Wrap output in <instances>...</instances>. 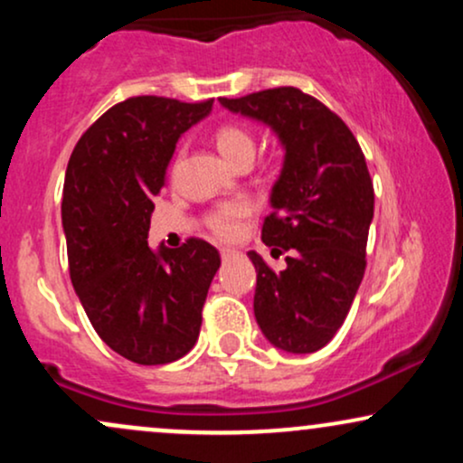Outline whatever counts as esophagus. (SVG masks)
Returning a JSON list of instances; mask_svg holds the SVG:
<instances>
[{"label":"esophagus","instance_id":"esophagus-1","mask_svg":"<svg viewBox=\"0 0 463 463\" xmlns=\"http://www.w3.org/2000/svg\"><path fill=\"white\" fill-rule=\"evenodd\" d=\"M235 250H231V248H222V261H228V259H232L235 257Z\"/></svg>","mask_w":463,"mask_h":463}]
</instances>
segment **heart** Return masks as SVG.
<instances>
[{
    "mask_svg": "<svg viewBox=\"0 0 463 463\" xmlns=\"http://www.w3.org/2000/svg\"><path fill=\"white\" fill-rule=\"evenodd\" d=\"M215 143L217 150L224 154L226 161H231L232 165L252 161L254 150H257L252 135L237 124H222L215 130ZM250 211H252V206L246 200L226 202V204H220L209 215V228L213 231L215 237L231 241V239L239 235L241 222L250 215Z\"/></svg>",
    "mask_w": 463,
    "mask_h": 463,
    "instance_id": "1",
    "label": "heart"
}]
</instances>
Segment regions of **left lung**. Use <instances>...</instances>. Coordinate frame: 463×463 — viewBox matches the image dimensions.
Masks as SVG:
<instances>
[{"instance_id": "left-lung-1", "label": "left lung", "mask_w": 463, "mask_h": 463, "mask_svg": "<svg viewBox=\"0 0 463 463\" xmlns=\"http://www.w3.org/2000/svg\"><path fill=\"white\" fill-rule=\"evenodd\" d=\"M231 113L269 126L285 150L261 239L287 268L274 272L250 250L257 269L254 317L285 353H316L335 337L365 272L374 187L357 139L320 99L296 87L220 98Z\"/></svg>"}]
</instances>
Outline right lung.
<instances>
[{"instance_id":"add662e5","label":"right lung","mask_w":463,"mask_h":463,"mask_svg":"<svg viewBox=\"0 0 463 463\" xmlns=\"http://www.w3.org/2000/svg\"><path fill=\"white\" fill-rule=\"evenodd\" d=\"M139 95L115 104L80 137L62 187L69 276L106 346L141 365L172 364L195 346L220 252L191 237L178 250L147 246L183 132L211 113Z\"/></svg>"}]
</instances>
